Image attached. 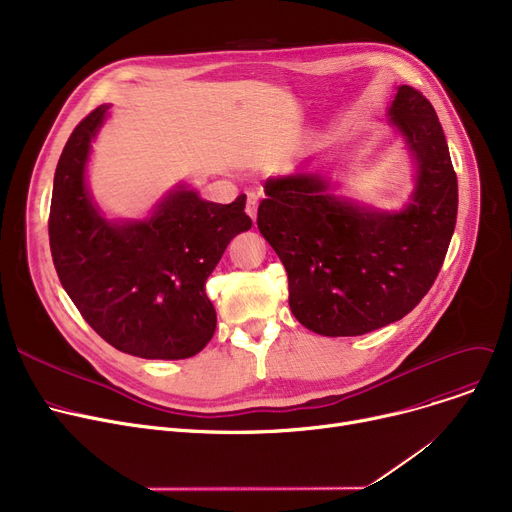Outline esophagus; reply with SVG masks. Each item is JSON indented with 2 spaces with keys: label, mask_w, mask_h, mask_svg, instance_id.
Segmentation results:
<instances>
[{
  "label": "esophagus",
  "mask_w": 512,
  "mask_h": 512,
  "mask_svg": "<svg viewBox=\"0 0 512 512\" xmlns=\"http://www.w3.org/2000/svg\"><path fill=\"white\" fill-rule=\"evenodd\" d=\"M257 205H259V197L255 195V193H249L247 195V207H245V211H247V215L249 218L255 222V215H257Z\"/></svg>",
  "instance_id": "obj_1"
}]
</instances>
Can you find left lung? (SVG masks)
Listing matches in <instances>:
<instances>
[{"mask_svg": "<svg viewBox=\"0 0 512 512\" xmlns=\"http://www.w3.org/2000/svg\"><path fill=\"white\" fill-rule=\"evenodd\" d=\"M419 164L400 213H373L328 193L317 174L265 180L257 226L288 274V305L321 336H361L413 311L436 282L459 209L442 124L421 91L402 85L390 107Z\"/></svg>", "mask_w": 512, "mask_h": 512, "instance_id": "obj_1", "label": "left lung"}]
</instances>
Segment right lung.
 <instances>
[{"mask_svg": "<svg viewBox=\"0 0 512 512\" xmlns=\"http://www.w3.org/2000/svg\"><path fill=\"white\" fill-rule=\"evenodd\" d=\"M105 110L80 120L60 155L47 222L53 265L105 342L143 359H188L215 332L205 280L228 242L253 226L247 197L222 205L180 188L145 222H105L85 188L91 139Z\"/></svg>", "mask_w": 512, "mask_h": 512, "instance_id": "right-lung-1", "label": "right lung"}]
</instances>
